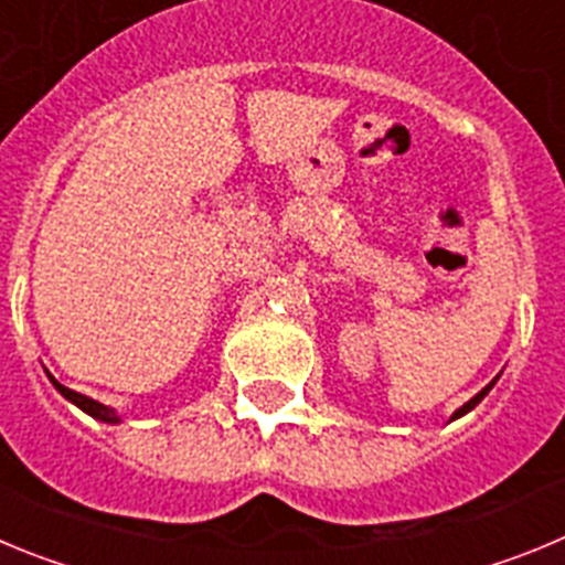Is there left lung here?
Returning a JSON list of instances; mask_svg holds the SVG:
<instances>
[{"label":"left lung","instance_id":"8db88e82","mask_svg":"<svg viewBox=\"0 0 565 565\" xmlns=\"http://www.w3.org/2000/svg\"><path fill=\"white\" fill-rule=\"evenodd\" d=\"M492 384H495V379H492V382H489V384H487V387H483V391H481V393H476V396L469 398V402H467V404H463V407H458V411H456V413H452V418H450V422H456V418L467 416V413H469V411H472V407H478V402H481V398H483V396H487V393H489V391H492Z\"/></svg>","mask_w":565,"mask_h":565}]
</instances>
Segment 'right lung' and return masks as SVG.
I'll return each mask as SVG.
<instances>
[{
	"mask_svg": "<svg viewBox=\"0 0 565 565\" xmlns=\"http://www.w3.org/2000/svg\"><path fill=\"white\" fill-rule=\"evenodd\" d=\"M47 376H50V373H47ZM50 382H53V387H56V391L62 393V396L67 398V402L76 404L78 411H84V413H87V416L96 418V422H104V424H118V422H121V416H118V413H115L113 407H107V404L96 402V398H89V396H82V393H76V391H70V387H64V384L56 382V379H53V376H50Z\"/></svg>",
	"mask_w": 565,
	"mask_h": 565,
	"instance_id": "1",
	"label": "right lung"
}]
</instances>
